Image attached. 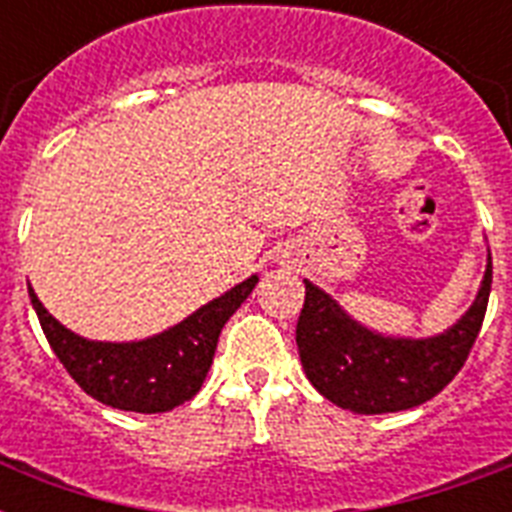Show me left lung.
Wrapping results in <instances>:
<instances>
[{"label": "left lung", "instance_id": "8db88e82", "mask_svg": "<svg viewBox=\"0 0 512 512\" xmlns=\"http://www.w3.org/2000/svg\"><path fill=\"white\" fill-rule=\"evenodd\" d=\"M492 255L476 300L462 319L433 337H390L366 329L335 297L305 279L297 350L305 377L332 404L356 414L404 412L441 393L460 372L484 324Z\"/></svg>", "mask_w": 512, "mask_h": 512}]
</instances>
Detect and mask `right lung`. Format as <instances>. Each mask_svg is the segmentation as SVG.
I'll return each instance as SVG.
<instances>
[{
  "label": "right lung",
  "instance_id": "add662e5",
  "mask_svg": "<svg viewBox=\"0 0 512 512\" xmlns=\"http://www.w3.org/2000/svg\"><path fill=\"white\" fill-rule=\"evenodd\" d=\"M255 284L257 276H249L225 295L201 305L199 311H193L175 327L132 342L79 337L47 313L31 287L28 297L50 348L87 396L124 412L159 414L191 401L199 393L225 321L252 295Z\"/></svg>",
  "mask_w": 512,
  "mask_h": 512
}]
</instances>
